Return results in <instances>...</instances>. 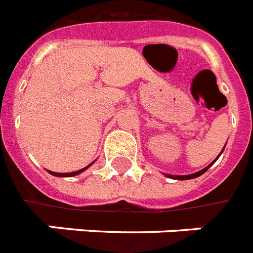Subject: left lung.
Here are the masks:
<instances>
[{
	"mask_svg": "<svg viewBox=\"0 0 253 253\" xmlns=\"http://www.w3.org/2000/svg\"><path fill=\"white\" fill-rule=\"evenodd\" d=\"M224 147H226V146H224ZM224 147H223V150H224ZM223 150H222V152H223ZM222 152H220V154H222ZM220 154L218 155V158H219V156H220ZM218 158H216V159H218ZM216 159L212 163H210V164H209V166L206 167V168L201 169V170H198V172H196V173H192V174H184V176H174V174H166V176L169 177V178H174V180H190V178H196V177H200L201 174H204V173L206 172V170H208V169L210 168V167H211L212 164H214V163L216 162Z\"/></svg>",
	"mask_w": 253,
	"mask_h": 253,
	"instance_id": "left-lung-1",
	"label": "left lung"
}]
</instances>
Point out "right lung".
I'll return each instance as SVG.
<instances>
[{
	"label": "right lung",
	"mask_w": 253,
	"mask_h": 253,
	"mask_svg": "<svg viewBox=\"0 0 253 253\" xmlns=\"http://www.w3.org/2000/svg\"><path fill=\"white\" fill-rule=\"evenodd\" d=\"M93 163H90L89 166L85 167V168H83V169H80V170H75V172H71V173H57V172H52V170H48V173L49 174H52V176H56V177H72V176H76V174H80V173L84 172V170H86V169L89 168V167H90Z\"/></svg>",
	"instance_id": "obj_1"
}]
</instances>
